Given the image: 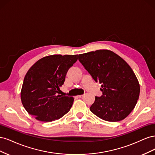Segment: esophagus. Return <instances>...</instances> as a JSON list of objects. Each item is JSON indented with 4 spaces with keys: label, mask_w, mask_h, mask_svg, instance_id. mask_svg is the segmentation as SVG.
<instances>
[{
    "label": "esophagus",
    "mask_w": 155,
    "mask_h": 155,
    "mask_svg": "<svg viewBox=\"0 0 155 155\" xmlns=\"http://www.w3.org/2000/svg\"><path fill=\"white\" fill-rule=\"evenodd\" d=\"M83 95H79V96H78L77 97H78V98H81V97H83Z\"/></svg>",
    "instance_id": "1"
}]
</instances>
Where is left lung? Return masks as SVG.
I'll list each match as a JSON object with an SVG mask.
<instances>
[{
	"label": "left lung",
	"mask_w": 155,
	"mask_h": 155,
	"mask_svg": "<svg viewBox=\"0 0 155 155\" xmlns=\"http://www.w3.org/2000/svg\"><path fill=\"white\" fill-rule=\"evenodd\" d=\"M78 59L96 83L102 95L95 97L90 110L111 122L124 120L132 111L140 95V85L133 70L113 51L100 50L78 55Z\"/></svg>",
	"instance_id": "8db88e82"
}]
</instances>
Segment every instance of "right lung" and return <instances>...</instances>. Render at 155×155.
<instances>
[{"label": "right lung", "instance_id": "add662e5", "mask_svg": "<svg viewBox=\"0 0 155 155\" xmlns=\"http://www.w3.org/2000/svg\"><path fill=\"white\" fill-rule=\"evenodd\" d=\"M78 55H53L39 59L26 73L21 93L22 104L28 113L42 121L58 120L71 108L74 98L58 95L68 69Z\"/></svg>", "mask_w": 155, "mask_h": 155}]
</instances>
